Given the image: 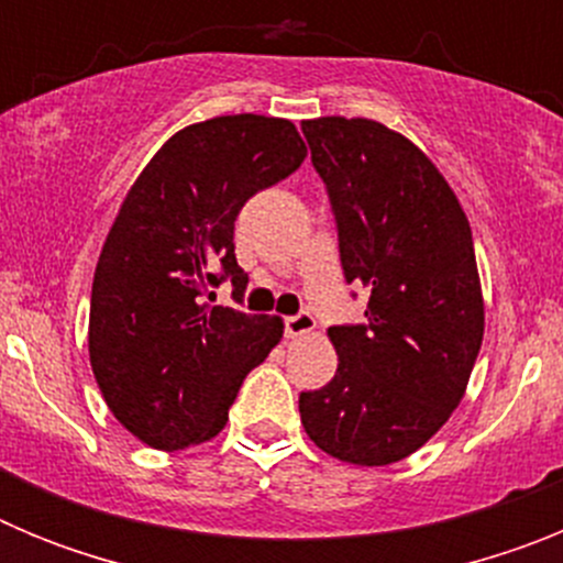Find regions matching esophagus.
<instances>
[{"instance_id":"esophagus-1","label":"esophagus","mask_w":563,"mask_h":563,"mask_svg":"<svg viewBox=\"0 0 563 563\" xmlns=\"http://www.w3.org/2000/svg\"><path fill=\"white\" fill-rule=\"evenodd\" d=\"M316 330V318L310 312H298V316L285 318V335L287 338H305Z\"/></svg>"}]
</instances>
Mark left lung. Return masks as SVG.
Wrapping results in <instances>:
<instances>
[{
  "label": "left lung",
  "instance_id": "left-lung-1",
  "mask_svg": "<svg viewBox=\"0 0 563 563\" xmlns=\"http://www.w3.org/2000/svg\"><path fill=\"white\" fill-rule=\"evenodd\" d=\"M330 191L346 282L369 290L366 324L330 327L338 372L301 391L318 449L391 465L422 449L465 397L485 335L471 225L454 188L409 137L369 118L301 123Z\"/></svg>",
  "mask_w": 563,
  "mask_h": 563
}]
</instances>
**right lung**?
<instances>
[{"label":"right lung","mask_w":563,"mask_h":563,"mask_svg":"<svg viewBox=\"0 0 563 563\" xmlns=\"http://www.w3.org/2000/svg\"><path fill=\"white\" fill-rule=\"evenodd\" d=\"M305 157L285 118L222 114L172 134L123 197L92 278L89 363L114 420L152 449L220 434L245 375L285 335L278 316L202 296L225 276L233 296L245 290L236 213Z\"/></svg>","instance_id":"right-lung-1"}]
</instances>
